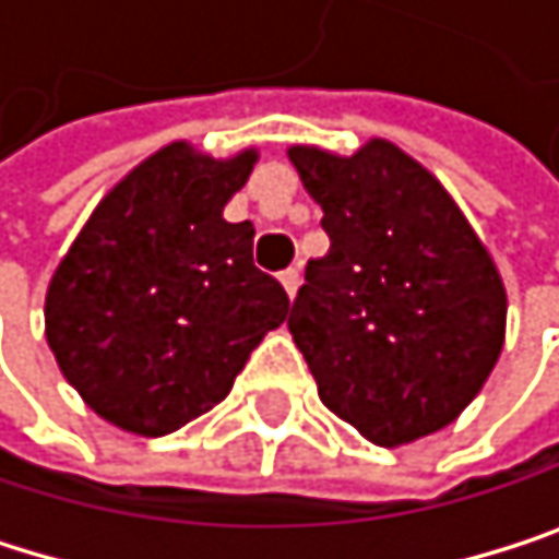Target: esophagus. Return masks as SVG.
Listing matches in <instances>:
<instances>
[{"instance_id":"obj_1","label":"esophagus","mask_w":559,"mask_h":559,"mask_svg":"<svg viewBox=\"0 0 559 559\" xmlns=\"http://www.w3.org/2000/svg\"><path fill=\"white\" fill-rule=\"evenodd\" d=\"M282 285H285L288 298H295V295H298V288H301V271H298V267L282 271Z\"/></svg>"}]
</instances>
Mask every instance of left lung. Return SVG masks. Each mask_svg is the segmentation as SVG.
Wrapping results in <instances>:
<instances>
[{
	"label": "left lung",
	"instance_id": "obj_1",
	"mask_svg": "<svg viewBox=\"0 0 559 559\" xmlns=\"http://www.w3.org/2000/svg\"><path fill=\"white\" fill-rule=\"evenodd\" d=\"M324 209L288 331L321 403L373 445L459 419L504 347L501 274L445 186L390 140L354 156L288 150Z\"/></svg>",
	"mask_w": 559,
	"mask_h": 559
}]
</instances>
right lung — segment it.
Returning a JSON list of instances; mask_svg holds the SVG:
<instances>
[{
    "instance_id": "1",
    "label": "right lung",
    "mask_w": 559,
    "mask_h": 559,
    "mask_svg": "<svg viewBox=\"0 0 559 559\" xmlns=\"http://www.w3.org/2000/svg\"><path fill=\"white\" fill-rule=\"evenodd\" d=\"M254 159L156 150L97 202L51 274L48 347L123 432L156 439L209 413L288 318L285 288L251 261V222L222 218Z\"/></svg>"
}]
</instances>
